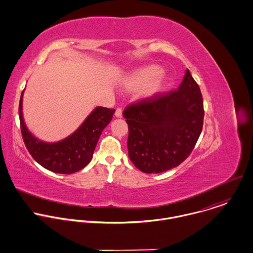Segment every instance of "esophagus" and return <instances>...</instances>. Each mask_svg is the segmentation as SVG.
Here are the masks:
<instances>
[{
	"label": "esophagus",
	"mask_w": 253,
	"mask_h": 253,
	"mask_svg": "<svg viewBox=\"0 0 253 253\" xmlns=\"http://www.w3.org/2000/svg\"><path fill=\"white\" fill-rule=\"evenodd\" d=\"M115 116L117 118H121L122 117V109L121 108H117L115 111Z\"/></svg>",
	"instance_id": "esophagus-1"
}]
</instances>
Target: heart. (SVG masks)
Instances as JSON below:
<instances>
[{
    "instance_id": "b5f03b06",
    "label": "heart",
    "mask_w": 253,
    "mask_h": 253,
    "mask_svg": "<svg viewBox=\"0 0 253 253\" xmlns=\"http://www.w3.org/2000/svg\"><path fill=\"white\" fill-rule=\"evenodd\" d=\"M123 85L128 91L143 89L144 97L152 98L169 87L170 78L162 72L160 66L152 64L129 75L124 80Z\"/></svg>"
}]
</instances>
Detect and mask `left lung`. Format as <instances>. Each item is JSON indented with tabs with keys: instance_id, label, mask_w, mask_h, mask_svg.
Masks as SVG:
<instances>
[{
	"instance_id": "obj_1",
	"label": "left lung",
	"mask_w": 253,
	"mask_h": 253,
	"mask_svg": "<svg viewBox=\"0 0 253 253\" xmlns=\"http://www.w3.org/2000/svg\"><path fill=\"white\" fill-rule=\"evenodd\" d=\"M123 116L135 167L145 173L167 171L185 161L199 139L204 119L200 87L186 70L176 90L131 104Z\"/></svg>"
}]
</instances>
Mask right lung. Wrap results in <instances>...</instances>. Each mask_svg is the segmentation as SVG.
I'll list each match as a JSON object with an SVG mask.
<instances>
[{"mask_svg":"<svg viewBox=\"0 0 253 253\" xmlns=\"http://www.w3.org/2000/svg\"><path fill=\"white\" fill-rule=\"evenodd\" d=\"M20 95L18 114L23 142L31 157L44 169L63 174H71L84 169L91 161L94 149L103 129L111 121L115 109L97 106L70 136L58 142H45L36 138L26 127L22 114Z\"/></svg>","mask_w":253,"mask_h":253,"instance_id":"right-lung-1","label":"right lung"}]
</instances>
